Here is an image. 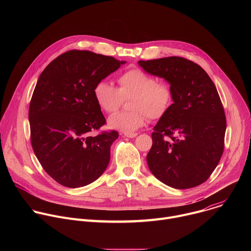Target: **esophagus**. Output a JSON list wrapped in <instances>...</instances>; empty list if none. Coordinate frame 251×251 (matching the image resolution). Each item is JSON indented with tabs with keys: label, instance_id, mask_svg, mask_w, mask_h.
Listing matches in <instances>:
<instances>
[{
	"label": "esophagus",
	"instance_id": "obj_1",
	"mask_svg": "<svg viewBox=\"0 0 251 251\" xmlns=\"http://www.w3.org/2000/svg\"><path fill=\"white\" fill-rule=\"evenodd\" d=\"M137 135H138L137 133H124V136L128 138H135Z\"/></svg>",
	"mask_w": 251,
	"mask_h": 251
}]
</instances>
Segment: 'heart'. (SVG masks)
<instances>
[{
    "label": "heart",
    "instance_id": "obj_1",
    "mask_svg": "<svg viewBox=\"0 0 251 251\" xmlns=\"http://www.w3.org/2000/svg\"><path fill=\"white\" fill-rule=\"evenodd\" d=\"M118 87L104 79L93 88V96L100 108L106 113L116 111L124 100H128L130 111L112 114L108 125L112 129L133 133L145 125L147 117L152 120L163 117L173 102V88L167 81H157L156 77L141 68H130L118 76Z\"/></svg>",
    "mask_w": 251,
    "mask_h": 251
}]
</instances>
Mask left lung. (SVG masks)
<instances>
[{
	"instance_id": "1",
	"label": "left lung",
	"mask_w": 251,
	"mask_h": 251,
	"mask_svg": "<svg viewBox=\"0 0 251 251\" xmlns=\"http://www.w3.org/2000/svg\"><path fill=\"white\" fill-rule=\"evenodd\" d=\"M139 65L173 88L174 102L152 133L150 171L175 189L204 183L225 149L226 119L216 85L199 64L184 57L139 60Z\"/></svg>"
}]
</instances>
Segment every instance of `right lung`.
Returning a JSON list of instances; mask_svg holds the SVG:
<instances>
[{"label":"right lung","instance_id":"right-lung-1","mask_svg":"<svg viewBox=\"0 0 251 251\" xmlns=\"http://www.w3.org/2000/svg\"><path fill=\"white\" fill-rule=\"evenodd\" d=\"M125 61L89 50H73L42 73L28 109L30 143L44 170L58 184L80 188L103 174L117 131L100 132L106 123L94 85Z\"/></svg>","mask_w":251,"mask_h":251}]
</instances>
